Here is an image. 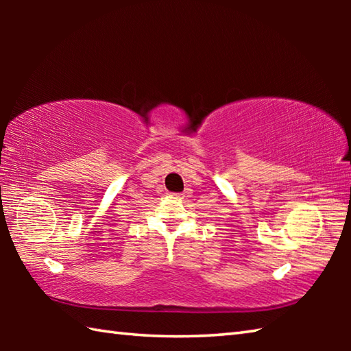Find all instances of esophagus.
<instances>
[{
	"mask_svg": "<svg viewBox=\"0 0 351 351\" xmlns=\"http://www.w3.org/2000/svg\"><path fill=\"white\" fill-rule=\"evenodd\" d=\"M170 197H171V198H181V195H180V193H171Z\"/></svg>",
	"mask_w": 351,
	"mask_h": 351,
	"instance_id": "34e87169",
	"label": "esophagus"
}]
</instances>
